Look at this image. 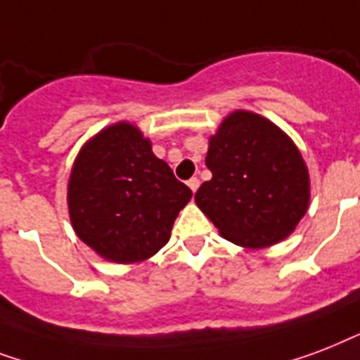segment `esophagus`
I'll return each mask as SVG.
<instances>
[{
    "mask_svg": "<svg viewBox=\"0 0 360 360\" xmlns=\"http://www.w3.org/2000/svg\"><path fill=\"white\" fill-rule=\"evenodd\" d=\"M199 178H191V180H189L188 182V186H189V189H191V191H197V189H199Z\"/></svg>",
    "mask_w": 360,
    "mask_h": 360,
    "instance_id": "1",
    "label": "esophagus"
}]
</instances>
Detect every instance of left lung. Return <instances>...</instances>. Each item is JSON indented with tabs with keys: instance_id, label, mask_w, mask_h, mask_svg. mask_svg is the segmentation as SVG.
I'll list each match as a JSON object with an SVG mask.
<instances>
[{
	"instance_id": "obj_1",
	"label": "left lung",
	"mask_w": 360,
	"mask_h": 360,
	"mask_svg": "<svg viewBox=\"0 0 360 360\" xmlns=\"http://www.w3.org/2000/svg\"><path fill=\"white\" fill-rule=\"evenodd\" d=\"M195 202L221 236L244 248L283 240L308 210L310 180L291 139L263 116L236 110L210 139Z\"/></svg>"
}]
</instances>
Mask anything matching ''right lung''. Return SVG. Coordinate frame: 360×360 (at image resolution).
<instances>
[{
	"label": "right lung",
	"mask_w": 360,
	"mask_h": 360,
	"mask_svg": "<svg viewBox=\"0 0 360 360\" xmlns=\"http://www.w3.org/2000/svg\"><path fill=\"white\" fill-rule=\"evenodd\" d=\"M189 199L191 189L155 158L148 139L125 122L86 144L67 191L79 238L114 263H139L160 252Z\"/></svg>",
	"instance_id": "add662e5"
}]
</instances>
